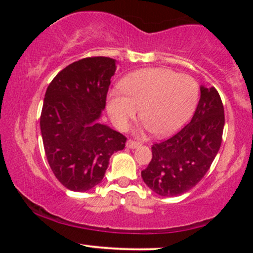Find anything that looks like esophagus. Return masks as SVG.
I'll return each mask as SVG.
<instances>
[{
  "mask_svg": "<svg viewBox=\"0 0 253 253\" xmlns=\"http://www.w3.org/2000/svg\"><path fill=\"white\" fill-rule=\"evenodd\" d=\"M140 146V144L138 143V141H134V140H127L126 143V147H128V149H136V147Z\"/></svg>",
  "mask_w": 253,
  "mask_h": 253,
  "instance_id": "obj_1",
  "label": "esophagus"
}]
</instances>
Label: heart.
I'll return each mask as SVG.
<instances>
[{
    "label": "heart",
    "instance_id": "heart-1",
    "mask_svg": "<svg viewBox=\"0 0 253 253\" xmlns=\"http://www.w3.org/2000/svg\"><path fill=\"white\" fill-rule=\"evenodd\" d=\"M121 89L109 92L107 109L119 129L138 117L156 135H169L189 120L199 102V84L189 75L167 68L143 69L127 75Z\"/></svg>",
    "mask_w": 253,
    "mask_h": 253
}]
</instances>
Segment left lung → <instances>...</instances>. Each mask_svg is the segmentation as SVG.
<instances>
[{"label":"left lung","mask_w":253,"mask_h":253,"mask_svg":"<svg viewBox=\"0 0 253 253\" xmlns=\"http://www.w3.org/2000/svg\"><path fill=\"white\" fill-rule=\"evenodd\" d=\"M225 113L214 86H201L193 119L175 135L152 145V159L141 177L161 196L187 193L202 179L219 152Z\"/></svg>","instance_id":"1"}]
</instances>
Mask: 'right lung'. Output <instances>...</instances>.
<instances>
[{"label":"right lung","mask_w":253,"mask_h":253,"mask_svg":"<svg viewBox=\"0 0 253 253\" xmlns=\"http://www.w3.org/2000/svg\"><path fill=\"white\" fill-rule=\"evenodd\" d=\"M115 60L88 57L52 80L43 98L40 129L54 176L72 191H86L103 179L109 158L127 138L98 123L106 107Z\"/></svg>","instance_id":"add662e5"}]
</instances>
